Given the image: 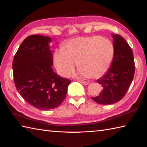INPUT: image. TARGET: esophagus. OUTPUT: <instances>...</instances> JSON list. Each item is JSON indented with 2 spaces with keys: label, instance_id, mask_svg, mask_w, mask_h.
Segmentation results:
<instances>
[{
  "label": "esophagus",
  "instance_id": "esophagus-1",
  "mask_svg": "<svg viewBox=\"0 0 147 147\" xmlns=\"http://www.w3.org/2000/svg\"><path fill=\"white\" fill-rule=\"evenodd\" d=\"M78 82H79L80 83H81L83 85H87L89 84V82H86V81H84V80H77Z\"/></svg>",
  "mask_w": 147,
  "mask_h": 147
}]
</instances>
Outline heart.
Instances as JSON below:
<instances>
[{"label": "heart", "instance_id": "heart-1", "mask_svg": "<svg viewBox=\"0 0 147 147\" xmlns=\"http://www.w3.org/2000/svg\"><path fill=\"white\" fill-rule=\"evenodd\" d=\"M114 54L115 48L108 39L99 36L78 37L68 41L63 49L55 51L54 60L61 76L69 75L77 63L79 76L97 79L108 70Z\"/></svg>", "mask_w": 147, "mask_h": 147}]
</instances>
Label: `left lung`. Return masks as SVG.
Instances as JSON below:
<instances>
[{
	"label": "left lung",
	"mask_w": 147,
	"mask_h": 147,
	"mask_svg": "<svg viewBox=\"0 0 147 147\" xmlns=\"http://www.w3.org/2000/svg\"><path fill=\"white\" fill-rule=\"evenodd\" d=\"M115 48L111 68L97 80L102 86L98 96L92 99L100 104H112L125 96L135 74V61L133 51L127 41L119 34H112Z\"/></svg>",
	"instance_id": "1"
}]
</instances>
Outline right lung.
Here are the masks:
<instances>
[{"label":"right lung","instance_id":"obj_1","mask_svg":"<svg viewBox=\"0 0 147 147\" xmlns=\"http://www.w3.org/2000/svg\"><path fill=\"white\" fill-rule=\"evenodd\" d=\"M51 38L34 34L22 41L12 62L16 89L30 105L41 110L54 109L62 103L70 80L53 70Z\"/></svg>","mask_w":147,"mask_h":147}]
</instances>
